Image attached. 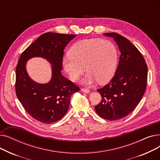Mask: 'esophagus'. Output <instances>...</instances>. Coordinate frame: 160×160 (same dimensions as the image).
Returning a JSON list of instances; mask_svg holds the SVG:
<instances>
[{
  "label": "esophagus",
  "instance_id": "34e87169",
  "mask_svg": "<svg viewBox=\"0 0 160 160\" xmlns=\"http://www.w3.org/2000/svg\"><path fill=\"white\" fill-rule=\"evenodd\" d=\"M82 91L83 92H84V93H89V92H90V90L89 89H88V88H82Z\"/></svg>",
  "mask_w": 160,
  "mask_h": 160
}]
</instances>
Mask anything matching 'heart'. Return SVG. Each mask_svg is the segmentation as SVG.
<instances>
[{
	"label": "heart",
	"instance_id": "heart-1",
	"mask_svg": "<svg viewBox=\"0 0 160 160\" xmlns=\"http://www.w3.org/2000/svg\"><path fill=\"white\" fill-rule=\"evenodd\" d=\"M69 54L63 58L62 65L72 81L78 80L85 71L88 73L83 83L88 85L97 81L105 83L113 77L118 51L112 42L100 39H82L71 47Z\"/></svg>",
	"mask_w": 160,
	"mask_h": 160
}]
</instances>
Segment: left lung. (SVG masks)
Masks as SVG:
<instances>
[{"label":"left lung","instance_id":"8db88e82","mask_svg":"<svg viewBox=\"0 0 160 160\" xmlns=\"http://www.w3.org/2000/svg\"><path fill=\"white\" fill-rule=\"evenodd\" d=\"M113 38L121 52L115 75L107 85L97 89L102 100L95 106L102 118L118 120L130 113L143 96L147 82V65L139 50L117 33H106Z\"/></svg>","mask_w":160,"mask_h":160}]
</instances>
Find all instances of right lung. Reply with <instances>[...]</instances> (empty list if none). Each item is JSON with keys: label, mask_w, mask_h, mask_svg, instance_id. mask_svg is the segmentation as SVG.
Here are the masks:
<instances>
[{"label": "right lung", "mask_w": 160, "mask_h": 160, "mask_svg": "<svg viewBox=\"0 0 160 160\" xmlns=\"http://www.w3.org/2000/svg\"><path fill=\"white\" fill-rule=\"evenodd\" d=\"M76 35L47 32L24 50L16 67L15 93L24 110L33 119L45 124L60 120L68 110L71 95L80 88L62 74L63 50ZM33 57L47 58L53 65L51 81L45 85L33 81L26 70Z\"/></svg>", "instance_id": "1"}]
</instances>
